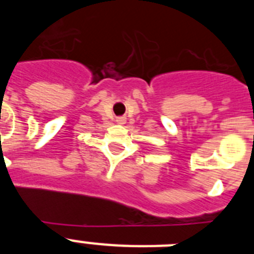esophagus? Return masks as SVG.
Masks as SVG:
<instances>
[{"instance_id":"1","label":"esophagus","mask_w":254,"mask_h":254,"mask_svg":"<svg viewBox=\"0 0 254 254\" xmlns=\"http://www.w3.org/2000/svg\"><path fill=\"white\" fill-rule=\"evenodd\" d=\"M117 122L120 123V125H125V123H126V117H120V118H117Z\"/></svg>"}]
</instances>
